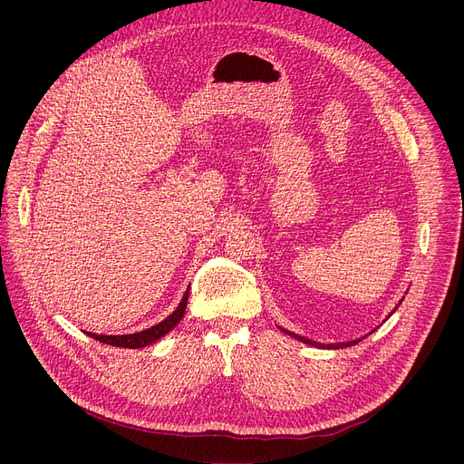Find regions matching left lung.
I'll list each match as a JSON object with an SVG mask.
<instances>
[{"instance_id":"1","label":"left lung","mask_w":464,"mask_h":464,"mask_svg":"<svg viewBox=\"0 0 464 464\" xmlns=\"http://www.w3.org/2000/svg\"><path fill=\"white\" fill-rule=\"evenodd\" d=\"M401 304V303H399ZM392 314V312H391ZM285 330V328H283ZM286 334H290L292 338H295V340H299V342H303V343H308V345H314V347H326V349H343V347H351V345H356L358 342H362V340H353V342H347V343H328V345H324V343H317V342H312V340H306V338H303V336H297V334H292V333H288V330H285ZM365 338V336H363Z\"/></svg>"}]
</instances>
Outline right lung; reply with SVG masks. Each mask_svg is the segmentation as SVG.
<instances>
[{
  "instance_id": "right-lung-1",
  "label": "right lung",
  "mask_w": 464,
  "mask_h": 464,
  "mask_svg": "<svg viewBox=\"0 0 464 464\" xmlns=\"http://www.w3.org/2000/svg\"><path fill=\"white\" fill-rule=\"evenodd\" d=\"M187 299H188V288L187 292L183 294L178 308L167 317L163 319L161 323L150 326V328H145L141 330V333H136V334H124V336H102V334H93V333H86L90 338L101 342V343H106V345H113V347H124V349H143L150 343H154L156 340L163 338L167 333H170V330L181 321L183 314H185V308H187Z\"/></svg>"
}]
</instances>
